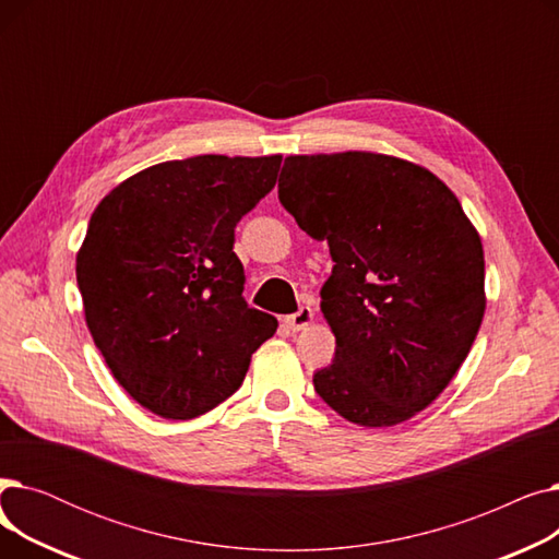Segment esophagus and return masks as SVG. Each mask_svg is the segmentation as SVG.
Instances as JSON below:
<instances>
[{"instance_id":"obj_1","label":"esophagus","mask_w":559,"mask_h":559,"mask_svg":"<svg viewBox=\"0 0 559 559\" xmlns=\"http://www.w3.org/2000/svg\"><path fill=\"white\" fill-rule=\"evenodd\" d=\"M312 317H314V312H312V308L310 306H301L295 314H287L285 317V324H287V329L289 331H301V329H306L310 321H312Z\"/></svg>"}]
</instances>
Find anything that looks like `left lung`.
<instances>
[{
    "label": "left lung",
    "mask_w": 559,
    "mask_h": 559,
    "mask_svg": "<svg viewBox=\"0 0 559 559\" xmlns=\"http://www.w3.org/2000/svg\"><path fill=\"white\" fill-rule=\"evenodd\" d=\"M278 199L333 258L321 310L335 358L314 371V392L367 428L415 417L485 314L483 245L457 197L419 165L344 152L285 158Z\"/></svg>",
    "instance_id": "obj_1"
}]
</instances>
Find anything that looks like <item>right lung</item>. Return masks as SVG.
<instances>
[{
	"mask_svg": "<svg viewBox=\"0 0 559 559\" xmlns=\"http://www.w3.org/2000/svg\"><path fill=\"white\" fill-rule=\"evenodd\" d=\"M281 156H194L144 169L95 209L76 255L85 324L142 407L194 419L242 385L278 321L249 308L235 226Z\"/></svg>",
	"mask_w": 559,
	"mask_h": 559,
	"instance_id": "right-lung-1",
	"label": "right lung"
}]
</instances>
